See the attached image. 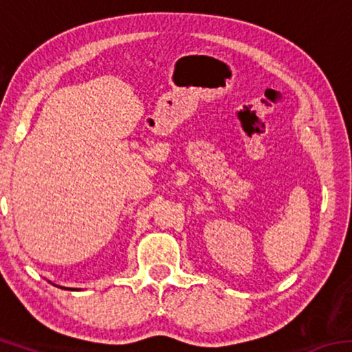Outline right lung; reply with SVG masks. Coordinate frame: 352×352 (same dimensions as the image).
Segmentation results:
<instances>
[{
  "mask_svg": "<svg viewBox=\"0 0 352 352\" xmlns=\"http://www.w3.org/2000/svg\"><path fill=\"white\" fill-rule=\"evenodd\" d=\"M62 289H65V287H62Z\"/></svg>",
  "mask_w": 352,
  "mask_h": 352,
  "instance_id": "1",
  "label": "right lung"
}]
</instances>
